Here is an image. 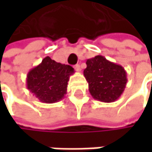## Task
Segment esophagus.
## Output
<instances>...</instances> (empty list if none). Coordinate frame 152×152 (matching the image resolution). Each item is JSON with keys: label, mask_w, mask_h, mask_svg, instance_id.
Here are the masks:
<instances>
[{"label": "esophagus", "mask_w": 152, "mask_h": 152, "mask_svg": "<svg viewBox=\"0 0 152 152\" xmlns=\"http://www.w3.org/2000/svg\"><path fill=\"white\" fill-rule=\"evenodd\" d=\"M75 69H76V71H78V72H80L81 71V67H80V65L79 64H76V65H75Z\"/></svg>", "instance_id": "1"}]
</instances>
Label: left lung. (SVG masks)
Masks as SVG:
<instances>
[{
    "instance_id": "left-lung-1",
    "label": "left lung",
    "mask_w": 152,
    "mask_h": 152,
    "mask_svg": "<svg viewBox=\"0 0 152 152\" xmlns=\"http://www.w3.org/2000/svg\"><path fill=\"white\" fill-rule=\"evenodd\" d=\"M86 65L83 76L92 98L105 103L116 101L123 93L128 82L124 68L102 55L88 59Z\"/></svg>"
}]
</instances>
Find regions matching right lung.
Returning <instances> with one entry per match:
<instances>
[{
  "instance_id": "right-lung-1",
  "label": "right lung",
  "mask_w": 152,
  "mask_h": 152,
  "mask_svg": "<svg viewBox=\"0 0 152 152\" xmlns=\"http://www.w3.org/2000/svg\"><path fill=\"white\" fill-rule=\"evenodd\" d=\"M74 73L71 66L56 62L46 56L28 72L27 89L42 103L58 102L64 99L69 76Z\"/></svg>"
}]
</instances>
